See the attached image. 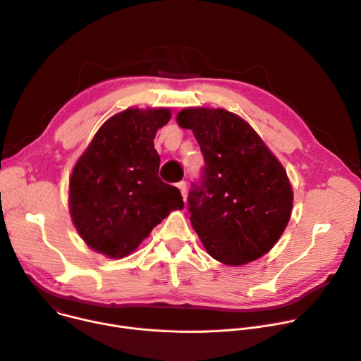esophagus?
Returning <instances> with one entry per match:
<instances>
[{"label":"esophagus","instance_id":"esophagus-1","mask_svg":"<svg viewBox=\"0 0 361 361\" xmlns=\"http://www.w3.org/2000/svg\"><path fill=\"white\" fill-rule=\"evenodd\" d=\"M177 188L180 190V192H181V195H183V199H184V202H185V192H187V185H185V183H184V181L177 183Z\"/></svg>","mask_w":361,"mask_h":361}]
</instances>
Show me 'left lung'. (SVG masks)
<instances>
[{"instance_id":"1","label":"left lung","mask_w":361,"mask_h":361,"mask_svg":"<svg viewBox=\"0 0 361 361\" xmlns=\"http://www.w3.org/2000/svg\"><path fill=\"white\" fill-rule=\"evenodd\" d=\"M177 122L192 130L206 161L188 210L207 253L228 267L262 257L290 217L293 191L282 164L245 119L226 109L185 108Z\"/></svg>"}]
</instances>
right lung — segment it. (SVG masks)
I'll return each instance as SVG.
<instances>
[{"mask_svg": "<svg viewBox=\"0 0 361 361\" xmlns=\"http://www.w3.org/2000/svg\"><path fill=\"white\" fill-rule=\"evenodd\" d=\"M169 108H128L111 116L75 164L69 212L78 233L97 253L121 259L184 202L177 187L158 177L157 130Z\"/></svg>", "mask_w": 361, "mask_h": 361, "instance_id": "right-lung-1", "label": "right lung"}]
</instances>
